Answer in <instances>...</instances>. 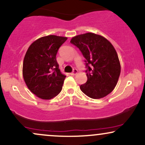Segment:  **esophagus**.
Segmentation results:
<instances>
[{
	"instance_id": "1",
	"label": "esophagus",
	"mask_w": 145,
	"mask_h": 145,
	"mask_svg": "<svg viewBox=\"0 0 145 145\" xmlns=\"http://www.w3.org/2000/svg\"><path fill=\"white\" fill-rule=\"evenodd\" d=\"M78 74V70L76 69H74V70H73L72 72L71 73V76H74V75H76Z\"/></svg>"
}]
</instances>
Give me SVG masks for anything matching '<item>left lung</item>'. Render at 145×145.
<instances>
[{"label": "left lung", "mask_w": 145, "mask_h": 145, "mask_svg": "<svg viewBox=\"0 0 145 145\" xmlns=\"http://www.w3.org/2000/svg\"><path fill=\"white\" fill-rule=\"evenodd\" d=\"M70 42L79 48L86 62V82L80 86L85 95L101 99L116 87L121 67L116 49L105 38L93 33L80 34Z\"/></svg>", "instance_id": "obj_1"}]
</instances>
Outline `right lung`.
Listing matches in <instances>:
<instances>
[{
	"mask_svg": "<svg viewBox=\"0 0 145 145\" xmlns=\"http://www.w3.org/2000/svg\"><path fill=\"white\" fill-rule=\"evenodd\" d=\"M67 39L55 35L44 36L34 41L26 52L23 76L30 91L39 98L50 99L62 89L66 76L61 73L56 55Z\"/></svg>",
	"mask_w": 145,
	"mask_h": 145,
	"instance_id": "1",
	"label": "right lung"
}]
</instances>
